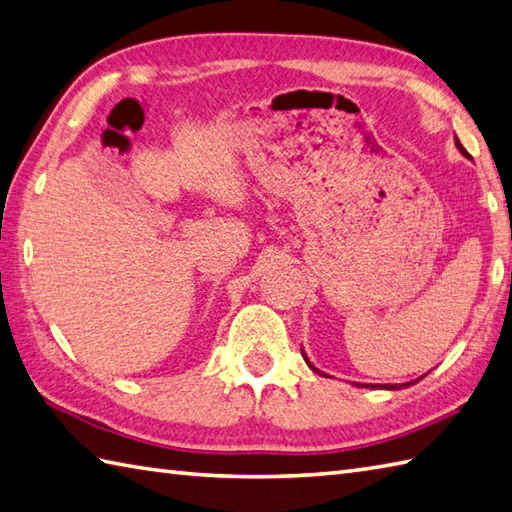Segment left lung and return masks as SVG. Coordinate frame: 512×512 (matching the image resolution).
Returning a JSON list of instances; mask_svg holds the SVG:
<instances>
[{"mask_svg": "<svg viewBox=\"0 0 512 512\" xmlns=\"http://www.w3.org/2000/svg\"><path fill=\"white\" fill-rule=\"evenodd\" d=\"M455 147L460 149V154H462L464 158H469V160H471V154H469V151H466V149L462 147V143H460V140H458V136H455ZM301 356H303V361L308 363V367L312 369V372H317V374L325 376L323 372H319V369L310 363V358L306 356V352H303V350H301ZM420 378H422V376H420ZM413 383H416V380H413ZM413 383H405V385H372V387H378V389H391V391H394V389H400V387H409V385H413ZM356 387H363V385H358V383H356Z\"/></svg>", "mask_w": 512, "mask_h": 512, "instance_id": "1", "label": "left lung"}]
</instances>
